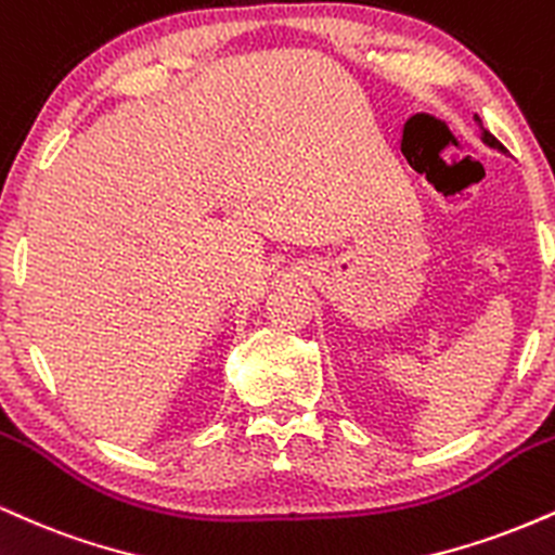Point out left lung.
<instances>
[{"instance_id":"1","label":"left lung","mask_w":555,"mask_h":555,"mask_svg":"<svg viewBox=\"0 0 555 555\" xmlns=\"http://www.w3.org/2000/svg\"><path fill=\"white\" fill-rule=\"evenodd\" d=\"M475 119H478V116H475ZM480 121V119H478ZM480 127H483V124H480ZM483 142H486V145L488 147H493V150H501V153H504V145H501V142L496 140V137H493L491 132H488V129H483Z\"/></svg>"}]
</instances>
